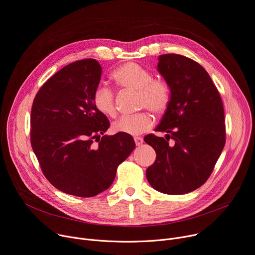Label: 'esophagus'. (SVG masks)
Listing matches in <instances>:
<instances>
[{
    "label": "esophagus",
    "instance_id": "34e87169",
    "mask_svg": "<svg viewBox=\"0 0 255 255\" xmlns=\"http://www.w3.org/2000/svg\"><path fill=\"white\" fill-rule=\"evenodd\" d=\"M133 140H134V143H135V145L136 146H140V145H142L143 144V139L141 138V136H134L133 138Z\"/></svg>",
    "mask_w": 255,
    "mask_h": 255
}]
</instances>
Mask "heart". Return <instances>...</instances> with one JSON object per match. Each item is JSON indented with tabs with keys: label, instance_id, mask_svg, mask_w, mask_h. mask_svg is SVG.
<instances>
[{
	"label": "heart",
	"instance_id": "obj_1",
	"mask_svg": "<svg viewBox=\"0 0 255 255\" xmlns=\"http://www.w3.org/2000/svg\"><path fill=\"white\" fill-rule=\"evenodd\" d=\"M112 81L123 89L139 92V106L147 107L157 115L164 114L171 100L170 88L162 80H154V74L147 68L133 62L125 63L111 73ZM95 109L105 116H116L113 91L103 85L97 86L92 95ZM154 125V117L149 112H140L133 115H124L116 121L112 128L115 132L139 135L148 131Z\"/></svg>",
	"mask_w": 255,
	"mask_h": 255
}]
</instances>
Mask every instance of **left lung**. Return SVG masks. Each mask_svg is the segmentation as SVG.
Listing matches in <instances>:
<instances>
[{"instance_id":"left-lung-1","label":"left lung","mask_w":255,"mask_h":255,"mask_svg":"<svg viewBox=\"0 0 255 255\" xmlns=\"http://www.w3.org/2000/svg\"><path fill=\"white\" fill-rule=\"evenodd\" d=\"M157 70L170 88L171 100L156 131L146 135L156 160L146 170L149 184L161 193L181 195L209 178L226 143L224 106L207 71L178 54L158 57ZM172 138L175 142L169 144Z\"/></svg>"}]
</instances>
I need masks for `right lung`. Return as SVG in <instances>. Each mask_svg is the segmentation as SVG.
Instances as JSON below:
<instances>
[{
    "label": "right lung",
    "instance_id": "obj_1",
    "mask_svg": "<svg viewBox=\"0 0 255 255\" xmlns=\"http://www.w3.org/2000/svg\"><path fill=\"white\" fill-rule=\"evenodd\" d=\"M101 73L95 59L70 63L43 85L31 107L30 143L44 175L78 197L108 189L135 147L130 134H104L110 123L92 102Z\"/></svg>",
    "mask_w": 255,
    "mask_h": 255
}]
</instances>
